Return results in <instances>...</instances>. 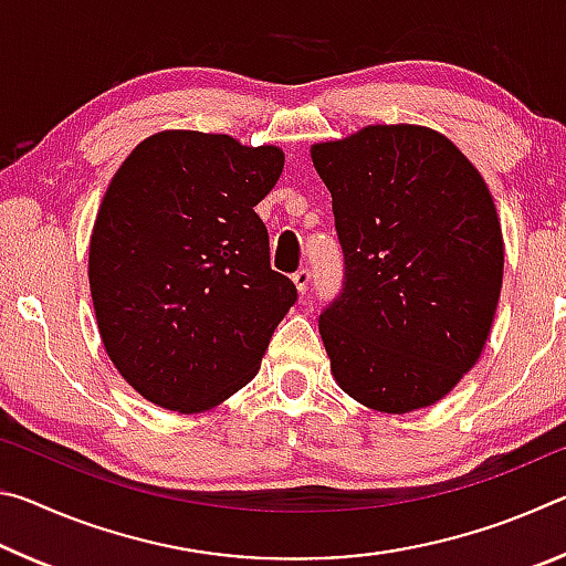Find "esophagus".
Masks as SVG:
<instances>
[{"label": "esophagus", "mask_w": 566, "mask_h": 566, "mask_svg": "<svg viewBox=\"0 0 566 566\" xmlns=\"http://www.w3.org/2000/svg\"><path fill=\"white\" fill-rule=\"evenodd\" d=\"M310 280H312V274H310V270H304V266L292 274V282L296 286V292H300L302 296L306 294V290H310Z\"/></svg>", "instance_id": "obj_1"}]
</instances>
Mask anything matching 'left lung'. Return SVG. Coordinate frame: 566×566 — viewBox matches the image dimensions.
Wrapping results in <instances>:
<instances>
[{
    "mask_svg": "<svg viewBox=\"0 0 566 566\" xmlns=\"http://www.w3.org/2000/svg\"><path fill=\"white\" fill-rule=\"evenodd\" d=\"M332 191L347 282L319 319L332 377L359 405H437L482 357L504 274L490 187L421 124H369L310 149Z\"/></svg>",
    "mask_w": 566,
    "mask_h": 566,
    "instance_id": "left-lung-1",
    "label": "left lung"
}]
</instances>
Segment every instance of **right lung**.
<instances>
[{
	"mask_svg": "<svg viewBox=\"0 0 566 566\" xmlns=\"http://www.w3.org/2000/svg\"><path fill=\"white\" fill-rule=\"evenodd\" d=\"M282 169L276 145L165 129L114 171L90 237V292L104 352L151 405L199 415L260 371L296 300L254 212Z\"/></svg>",
	"mask_w": 566,
	"mask_h": 566,
	"instance_id": "1",
	"label": "right lung"
}]
</instances>
